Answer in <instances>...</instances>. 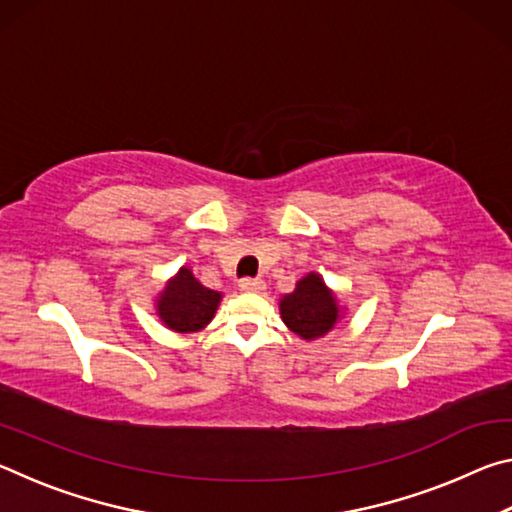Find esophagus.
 <instances>
[{"instance_id":"esophagus-1","label":"esophagus","mask_w":512,"mask_h":512,"mask_svg":"<svg viewBox=\"0 0 512 512\" xmlns=\"http://www.w3.org/2000/svg\"><path fill=\"white\" fill-rule=\"evenodd\" d=\"M241 291H250V293H262L266 289V282L259 280V277H244V280L239 282Z\"/></svg>"}]
</instances>
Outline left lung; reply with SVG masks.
Segmentation results:
<instances>
[{"instance_id": "left-lung-1", "label": "left lung", "mask_w": 512, "mask_h": 512, "mask_svg": "<svg viewBox=\"0 0 512 512\" xmlns=\"http://www.w3.org/2000/svg\"><path fill=\"white\" fill-rule=\"evenodd\" d=\"M280 316L302 341L323 339L345 316L336 293L327 287L323 275L307 273L296 282V289L280 298Z\"/></svg>"}]
</instances>
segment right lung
Returning a JSON list of instances; mask_svg holds the SVG:
<instances>
[{
	"mask_svg": "<svg viewBox=\"0 0 512 512\" xmlns=\"http://www.w3.org/2000/svg\"><path fill=\"white\" fill-rule=\"evenodd\" d=\"M223 300L221 291H212L196 280L192 268L180 266L155 296V316L176 334H194L212 323Z\"/></svg>",
	"mask_w": 512,
	"mask_h": 512,
	"instance_id": "add662e5",
	"label": "right lung"
}]
</instances>
